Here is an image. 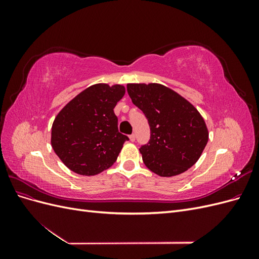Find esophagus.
Here are the masks:
<instances>
[{
  "label": "esophagus",
  "instance_id": "1",
  "mask_svg": "<svg viewBox=\"0 0 259 259\" xmlns=\"http://www.w3.org/2000/svg\"><path fill=\"white\" fill-rule=\"evenodd\" d=\"M130 140H131V142H135V135L134 134L130 135Z\"/></svg>",
  "mask_w": 259,
  "mask_h": 259
}]
</instances>
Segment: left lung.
Here are the masks:
<instances>
[{
	"instance_id": "8db88e82",
	"label": "left lung",
	"mask_w": 259,
	"mask_h": 259,
	"mask_svg": "<svg viewBox=\"0 0 259 259\" xmlns=\"http://www.w3.org/2000/svg\"><path fill=\"white\" fill-rule=\"evenodd\" d=\"M127 93L150 126V140L139 149L145 165L162 177L194 165L208 140L204 119L194 106L158 83H130Z\"/></svg>"
}]
</instances>
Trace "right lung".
<instances>
[{
    "instance_id": "obj_1",
    "label": "right lung",
    "mask_w": 259,
    "mask_h": 259,
    "mask_svg": "<svg viewBox=\"0 0 259 259\" xmlns=\"http://www.w3.org/2000/svg\"><path fill=\"white\" fill-rule=\"evenodd\" d=\"M125 94L123 85L94 84L61 109L52 126L55 153L74 173L93 176L110 167L128 140L117 130L113 109Z\"/></svg>"
}]
</instances>
